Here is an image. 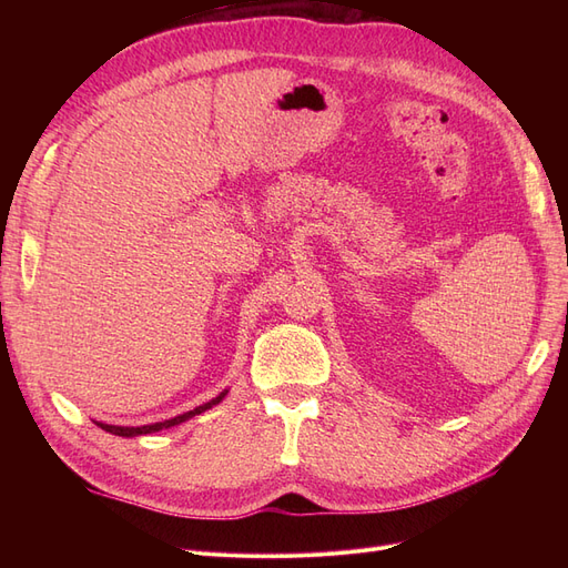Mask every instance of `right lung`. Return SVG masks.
I'll list each match as a JSON object with an SVG mask.
<instances>
[{
	"label": "right lung",
	"mask_w": 568,
	"mask_h": 568,
	"mask_svg": "<svg viewBox=\"0 0 568 568\" xmlns=\"http://www.w3.org/2000/svg\"><path fill=\"white\" fill-rule=\"evenodd\" d=\"M225 395H227V390H225V393H220L217 398H213L211 403H205V405H199V407H194V409L184 412V415H180V417L165 419V422H156V424H149V426H111V424H99V426L104 428V432L113 434V436H125V438H132V436H144V434H156V432H161V428L178 426V424H182V422H186V419H192V417L201 415V412L211 409L213 405H217L222 398H225Z\"/></svg>",
	"instance_id": "obj_1"
}]
</instances>
